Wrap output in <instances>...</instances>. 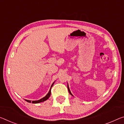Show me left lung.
I'll use <instances>...</instances> for the list:
<instances>
[{
	"label": "left lung",
	"instance_id": "1",
	"mask_svg": "<svg viewBox=\"0 0 124 124\" xmlns=\"http://www.w3.org/2000/svg\"><path fill=\"white\" fill-rule=\"evenodd\" d=\"M67 87H68V91H69V93H70V95H72L73 96V95H72V93H71V92H70V88H69V87H68V85H67Z\"/></svg>",
	"mask_w": 124,
	"mask_h": 124
}]
</instances>
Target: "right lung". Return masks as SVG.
<instances>
[{
    "instance_id": "obj_1",
    "label": "right lung",
    "mask_w": 124,
    "mask_h": 124,
    "mask_svg": "<svg viewBox=\"0 0 124 124\" xmlns=\"http://www.w3.org/2000/svg\"><path fill=\"white\" fill-rule=\"evenodd\" d=\"M54 83H53V84H52V85H51V88H50V90H49L48 93H47V95H46V96H45V97L42 98V99H40V100H38V101H32V103L37 104V103H41V102H43V101H46V100H47V99H48V98H49V97H50V95H51V88H52V87L53 86V85H54ZM25 101H27V102H29V103H31V101H29V100H26V99H25Z\"/></svg>"
}]
</instances>
